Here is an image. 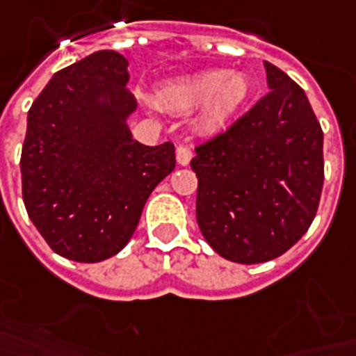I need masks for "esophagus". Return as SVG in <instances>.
<instances>
[{
	"label": "esophagus",
	"mask_w": 356,
	"mask_h": 356,
	"mask_svg": "<svg viewBox=\"0 0 356 356\" xmlns=\"http://www.w3.org/2000/svg\"><path fill=\"white\" fill-rule=\"evenodd\" d=\"M175 154H177L179 164L186 165L188 162H191V158H192V147L191 145H179Z\"/></svg>",
	"instance_id": "34e87169"
}]
</instances>
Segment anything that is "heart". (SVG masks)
Masks as SVG:
<instances>
[{
    "label": "heart",
    "instance_id": "obj_1",
    "mask_svg": "<svg viewBox=\"0 0 356 356\" xmlns=\"http://www.w3.org/2000/svg\"><path fill=\"white\" fill-rule=\"evenodd\" d=\"M247 94L249 83L243 75L228 77V71L211 70L165 83L158 90V99L170 109H196L207 105V118L217 122L230 115Z\"/></svg>",
    "mask_w": 356,
    "mask_h": 356
}]
</instances>
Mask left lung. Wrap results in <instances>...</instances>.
<instances>
[{
	"instance_id": "left-lung-1",
	"label": "left lung",
	"mask_w": 356,
	"mask_h": 356,
	"mask_svg": "<svg viewBox=\"0 0 356 356\" xmlns=\"http://www.w3.org/2000/svg\"><path fill=\"white\" fill-rule=\"evenodd\" d=\"M270 92L196 147V218L207 243L239 264L291 249L317 215L325 181L323 130L305 92L264 62Z\"/></svg>"
}]
</instances>
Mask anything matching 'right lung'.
<instances>
[{"mask_svg": "<svg viewBox=\"0 0 356 356\" xmlns=\"http://www.w3.org/2000/svg\"><path fill=\"white\" fill-rule=\"evenodd\" d=\"M128 60L99 51L54 73L28 111L20 173L28 217L52 251L75 262L117 254L145 202L175 168V147H147L126 118Z\"/></svg>", "mask_w": 356, "mask_h": 356, "instance_id": "obj_1", "label": "right lung"}]
</instances>
